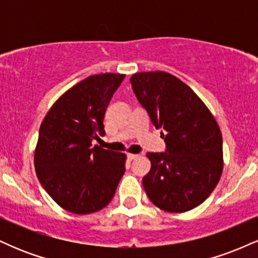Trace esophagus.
I'll use <instances>...</instances> for the list:
<instances>
[{
	"label": "esophagus",
	"instance_id": "obj_1",
	"mask_svg": "<svg viewBox=\"0 0 258 258\" xmlns=\"http://www.w3.org/2000/svg\"><path fill=\"white\" fill-rule=\"evenodd\" d=\"M138 154H131V153H128L127 154V159L130 160V161H132V160H135V159H137L138 158Z\"/></svg>",
	"mask_w": 258,
	"mask_h": 258
}]
</instances>
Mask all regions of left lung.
<instances>
[{
    "label": "left lung",
    "instance_id": "1",
    "mask_svg": "<svg viewBox=\"0 0 258 258\" xmlns=\"http://www.w3.org/2000/svg\"><path fill=\"white\" fill-rule=\"evenodd\" d=\"M132 90L156 128L166 153H148L143 178L150 201L167 212H185L203 204L223 171V144L217 121L198 94L165 72L136 73Z\"/></svg>",
    "mask_w": 258,
    "mask_h": 258
}]
</instances>
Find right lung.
I'll return each instance as SVG.
<instances>
[{
	"instance_id": "1",
	"label": "right lung",
	"mask_w": 258,
	"mask_h": 258,
	"mask_svg": "<svg viewBox=\"0 0 258 258\" xmlns=\"http://www.w3.org/2000/svg\"><path fill=\"white\" fill-rule=\"evenodd\" d=\"M125 76H88L64 92L41 123L34 154L37 178L49 197L73 214L105 207L125 173V153L92 147V141L105 133V110Z\"/></svg>"
}]
</instances>
